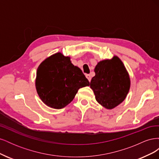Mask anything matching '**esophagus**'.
<instances>
[{"mask_svg":"<svg viewBox=\"0 0 159 159\" xmlns=\"http://www.w3.org/2000/svg\"><path fill=\"white\" fill-rule=\"evenodd\" d=\"M85 76H86V78H87L88 79L89 81H91V75H90V74H86V75H85Z\"/></svg>","mask_w":159,"mask_h":159,"instance_id":"1","label":"esophagus"}]
</instances>
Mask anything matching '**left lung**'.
I'll return each instance as SVG.
<instances>
[{
	"instance_id": "8db88e82",
	"label": "left lung",
	"mask_w": 159,
	"mask_h": 159,
	"mask_svg": "<svg viewBox=\"0 0 159 159\" xmlns=\"http://www.w3.org/2000/svg\"><path fill=\"white\" fill-rule=\"evenodd\" d=\"M95 75L90 82L97 102L111 109L125 99L130 88V79L123 62L118 57L99 61Z\"/></svg>"
}]
</instances>
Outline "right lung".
<instances>
[{"label": "right lung", "mask_w": 159, "mask_h": 159, "mask_svg": "<svg viewBox=\"0 0 159 159\" xmlns=\"http://www.w3.org/2000/svg\"><path fill=\"white\" fill-rule=\"evenodd\" d=\"M88 85L89 82L82 71L71 63L69 57L60 52L42 62L37 70L38 94L43 102L52 108L66 107L80 88Z\"/></svg>", "instance_id": "obj_1"}]
</instances>
